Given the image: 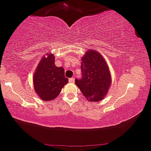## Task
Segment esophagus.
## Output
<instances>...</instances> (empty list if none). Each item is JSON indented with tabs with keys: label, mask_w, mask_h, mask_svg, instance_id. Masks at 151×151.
I'll use <instances>...</instances> for the list:
<instances>
[{
	"label": "esophagus",
	"mask_w": 151,
	"mask_h": 151,
	"mask_svg": "<svg viewBox=\"0 0 151 151\" xmlns=\"http://www.w3.org/2000/svg\"><path fill=\"white\" fill-rule=\"evenodd\" d=\"M69 82L70 83H74L75 82V78L73 77L71 78H69Z\"/></svg>",
	"instance_id": "1"
}]
</instances>
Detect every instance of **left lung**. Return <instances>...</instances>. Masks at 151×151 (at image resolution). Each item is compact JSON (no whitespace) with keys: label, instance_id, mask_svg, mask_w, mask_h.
I'll list each match as a JSON object with an SVG mask.
<instances>
[{"label":"left lung","instance_id":"obj_1","mask_svg":"<svg viewBox=\"0 0 151 151\" xmlns=\"http://www.w3.org/2000/svg\"><path fill=\"white\" fill-rule=\"evenodd\" d=\"M81 60L82 76L76 79V85L88 101H101L111 81L107 64L101 55L93 50H87Z\"/></svg>","mask_w":151,"mask_h":151}]
</instances>
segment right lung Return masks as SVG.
<instances>
[{
    "mask_svg": "<svg viewBox=\"0 0 151 151\" xmlns=\"http://www.w3.org/2000/svg\"><path fill=\"white\" fill-rule=\"evenodd\" d=\"M43 57L34 73V87L42 100L51 101L60 94L61 89L68 83L64 68L57 67L52 53Z\"/></svg>",
    "mask_w": 151,
    "mask_h": 151,
    "instance_id": "obj_1",
    "label": "right lung"
}]
</instances>
